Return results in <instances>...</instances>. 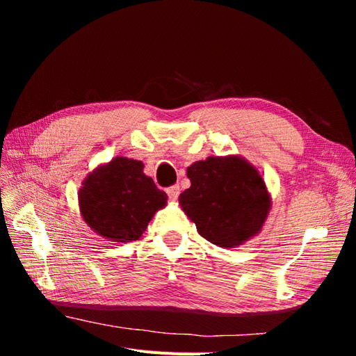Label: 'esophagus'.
<instances>
[{"instance_id": "34e87169", "label": "esophagus", "mask_w": 356, "mask_h": 356, "mask_svg": "<svg viewBox=\"0 0 356 356\" xmlns=\"http://www.w3.org/2000/svg\"><path fill=\"white\" fill-rule=\"evenodd\" d=\"M166 193H168V196H169L170 200H177L178 196H179V186H172V187H169V188L166 190Z\"/></svg>"}]
</instances>
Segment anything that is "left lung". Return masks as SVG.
Instances as JSON below:
<instances>
[{"label":"left lung","instance_id":"8db88e82","mask_svg":"<svg viewBox=\"0 0 356 356\" xmlns=\"http://www.w3.org/2000/svg\"><path fill=\"white\" fill-rule=\"evenodd\" d=\"M191 186L181 209L197 232L221 248H238L261 232L272 208L263 175L238 154L209 156L187 168Z\"/></svg>","mask_w":356,"mask_h":356}]
</instances>
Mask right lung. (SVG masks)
<instances>
[{
	"instance_id": "1",
	"label": "right lung",
	"mask_w": 356,
	"mask_h": 356,
	"mask_svg": "<svg viewBox=\"0 0 356 356\" xmlns=\"http://www.w3.org/2000/svg\"><path fill=\"white\" fill-rule=\"evenodd\" d=\"M166 204V193L144 174L143 161L122 156L96 166L79 190V208L86 224L117 243L138 241L154 213Z\"/></svg>"
}]
</instances>
